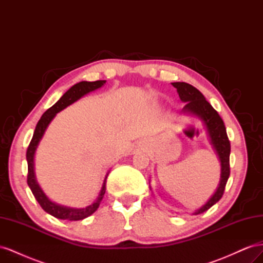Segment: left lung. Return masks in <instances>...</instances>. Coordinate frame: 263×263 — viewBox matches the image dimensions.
I'll return each mask as SVG.
<instances>
[{
    "mask_svg": "<svg viewBox=\"0 0 263 263\" xmlns=\"http://www.w3.org/2000/svg\"><path fill=\"white\" fill-rule=\"evenodd\" d=\"M172 85L177 89L180 99L183 102H186L184 109L194 115H197L204 122L206 128H208L211 142L214 149L216 150L221 165L220 183L218 189L210 198V201L194 213L196 215L211 209L214 204H216L220 200L225 192V186L230 174V142L221 117L196 87L185 82H174Z\"/></svg>",
    "mask_w": 263,
    "mask_h": 263,
    "instance_id": "8db88e82",
    "label": "left lung"
}]
</instances>
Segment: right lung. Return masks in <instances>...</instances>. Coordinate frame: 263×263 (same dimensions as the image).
Segmentation results:
<instances>
[{"label":"right lung","mask_w":263,"mask_h":263,"mask_svg":"<svg viewBox=\"0 0 263 263\" xmlns=\"http://www.w3.org/2000/svg\"><path fill=\"white\" fill-rule=\"evenodd\" d=\"M105 83L104 80H99L94 82H86L82 81L74 84L72 87L62 95L60 100L52 105L50 108H48L46 112L43 114V116L39 119L36 128L33 135V138H31L29 146L26 151V159H27V164H28V173H27V184L30 187L31 192H33L35 198L39 205L42 206V209L47 212L48 214L52 215L53 217L59 218V219H67V220H81L83 218H86L90 216L95 211L98 210L99 205L102 201L103 196L105 194V181L104 185L102 187L101 193L98 197V200L95 201L93 204L86 206L84 209H69L65 208V206H60L55 203H52L48 197L45 195L41 186L38 185L35 179V173H34V155L37 149V146L41 141L43 135L46 130L47 127H48L49 123L52 121V118L55 116V114L59 113L60 110L66 108L70 104H72L76 101H78L80 98L86 93L91 91H94L101 87L103 84Z\"/></svg>","instance_id":"obj_1"}]
</instances>
